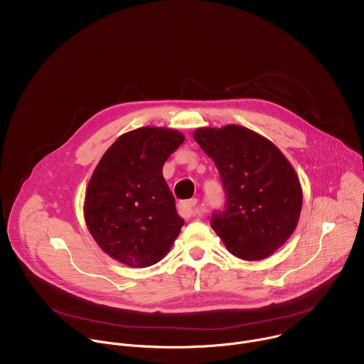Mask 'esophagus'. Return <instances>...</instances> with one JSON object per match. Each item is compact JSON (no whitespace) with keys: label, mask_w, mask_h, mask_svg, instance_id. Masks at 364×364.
<instances>
[{"label":"esophagus","mask_w":364,"mask_h":364,"mask_svg":"<svg viewBox=\"0 0 364 364\" xmlns=\"http://www.w3.org/2000/svg\"><path fill=\"white\" fill-rule=\"evenodd\" d=\"M197 198H191V200H186V201H181L178 209H180V213L181 216L184 218H193L198 213V209H197Z\"/></svg>","instance_id":"esophagus-1"}]
</instances>
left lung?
Listing matches in <instances>:
<instances>
[{
  "mask_svg": "<svg viewBox=\"0 0 364 364\" xmlns=\"http://www.w3.org/2000/svg\"><path fill=\"white\" fill-rule=\"evenodd\" d=\"M193 138L215 161L226 193L212 229L245 261L271 256L299 220L302 188L294 167L274 142L240 125L198 128Z\"/></svg>",
  "mask_w": 364,
  "mask_h": 364,
  "instance_id": "obj_1",
  "label": "left lung"
}]
</instances>
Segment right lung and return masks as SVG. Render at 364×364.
I'll use <instances>...</instances> for the list:
<instances>
[{
    "mask_svg": "<svg viewBox=\"0 0 364 364\" xmlns=\"http://www.w3.org/2000/svg\"><path fill=\"white\" fill-rule=\"evenodd\" d=\"M184 142L177 129L142 127L122 134L102 155L85 196L86 226L99 247L131 268L160 262L180 235L163 167Z\"/></svg>",
    "mask_w": 364,
    "mask_h": 364,
    "instance_id": "obj_1",
    "label": "right lung"
}]
</instances>
